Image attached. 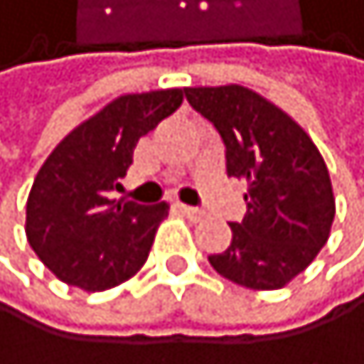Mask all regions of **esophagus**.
<instances>
[{
  "label": "esophagus",
  "mask_w": 364,
  "mask_h": 364,
  "mask_svg": "<svg viewBox=\"0 0 364 364\" xmlns=\"http://www.w3.org/2000/svg\"><path fill=\"white\" fill-rule=\"evenodd\" d=\"M178 211L183 213V215H188L190 220H202V218H204V211L195 209V206H186V204H178Z\"/></svg>",
  "instance_id": "34e87169"
}]
</instances>
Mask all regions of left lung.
I'll return each mask as SVG.
<instances>
[{"label": "left lung", "instance_id": "1", "mask_svg": "<svg viewBox=\"0 0 364 364\" xmlns=\"http://www.w3.org/2000/svg\"><path fill=\"white\" fill-rule=\"evenodd\" d=\"M190 107L225 144L228 176L246 178V215L232 242L209 255L237 286L279 290L321 253L335 220V195L311 136L277 104L244 85L186 87Z\"/></svg>", "mask_w": 364, "mask_h": 364}]
</instances>
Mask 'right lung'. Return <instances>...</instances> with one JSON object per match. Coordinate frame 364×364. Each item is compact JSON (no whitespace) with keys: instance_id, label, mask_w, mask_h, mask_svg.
<instances>
[{"instance_id":"add662e5","label":"right lung","mask_w":364,"mask_h":364,"mask_svg":"<svg viewBox=\"0 0 364 364\" xmlns=\"http://www.w3.org/2000/svg\"><path fill=\"white\" fill-rule=\"evenodd\" d=\"M183 102L181 87L122 95L55 146L27 197L25 235L60 281L100 293L132 279L151 253L169 204L111 200L136 141Z\"/></svg>"}]
</instances>
